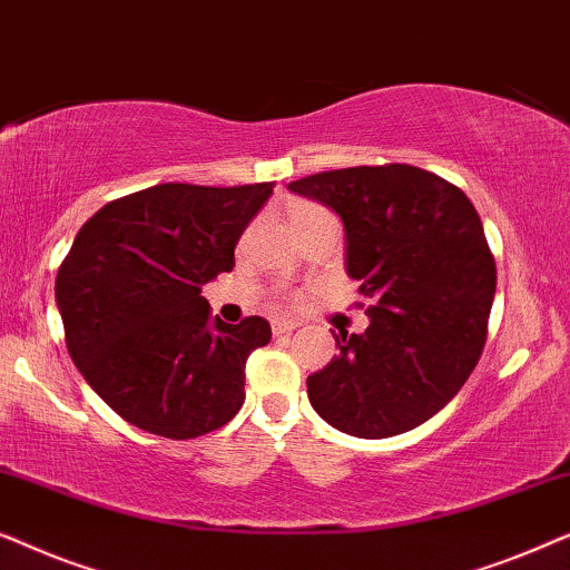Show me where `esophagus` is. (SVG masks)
I'll use <instances>...</instances> for the list:
<instances>
[{
    "instance_id": "34e87169",
    "label": "esophagus",
    "mask_w": 570,
    "mask_h": 570,
    "mask_svg": "<svg viewBox=\"0 0 570 570\" xmlns=\"http://www.w3.org/2000/svg\"><path fill=\"white\" fill-rule=\"evenodd\" d=\"M295 326H298V322H293V318H275V322H272V332L277 334H291Z\"/></svg>"
}]
</instances>
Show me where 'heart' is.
<instances>
[{
	"instance_id": "obj_1",
	"label": "heart",
	"mask_w": 570,
	"mask_h": 570,
	"mask_svg": "<svg viewBox=\"0 0 570 570\" xmlns=\"http://www.w3.org/2000/svg\"><path fill=\"white\" fill-rule=\"evenodd\" d=\"M287 220H291L293 230H298L316 220H334V217L324 207L314 205V202H293L291 209H287Z\"/></svg>"
}]
</instances>
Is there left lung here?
I'll return each instance as SVG.
<instances>
[{
	"label": "left lung",
	"mask_w": 570,
	"mask_h": 570,
	"mask_svg": "<svg viewBox=\"0 0 570 570\" xmlns=\"http://www.w3.org/2000/svg\"><path fill=\"white\" fill-rule=\"evenodd\" d=\"M287 189L340 215L345 272L371 303L365 332L334 334L340 355L306 379L311 407L355 439L423 425L485 345L495 262L478 209L454 184L404 163L326 170Z\"/></svg>",
	"instance_id": "left-lung-1"
}]
</instances>
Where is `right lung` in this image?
Returning a JSON list of instances; mask_svg holds the SVG:
<instances>
[{"instance_id":"right-lung-1","label":"right lung","mask_w":570,"mask_h":570,"mask_svg":"<svg viewBox=\"0 0 570 570\" xmlns=\"http://www.w3.org/2000/svg\"><path fill=\"white\" fill-rule=\"evenodd\" d=\"M272 184H158L108 202L57 275L67 350L92 392L127 423L197 439L236 417L246 361L267 318L225 324L202 285L236 264V244Z\"/></svg>"}]
</instances>
